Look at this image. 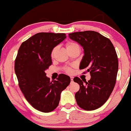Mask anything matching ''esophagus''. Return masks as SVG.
Returning a JSON list of instances; mask_svg holds the SVG:
<instances>
[{
	"instance_id": "34e87169",
	"label": "esophagus",
	"mask_w": 131,
	"mask_h": 131,
	"mask_svg": "<svg viewBox=\"0 0 131 131\" xmlns=\"http://www.w3.org/2000/svg\"><path fill=\"white\" fill-rule=\"evenodd\" d=\"M73 79H74V77H71V82H73Z\"/></svg>"
}]
</instances>
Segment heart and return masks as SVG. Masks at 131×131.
I'll use <instances>...</instances> for the list:
<instances>
[{
  "mask_svg": "<svg viewBox=\"0 0 131 131\" xmlns=\"http://www.w3.org/2000/svg\"><path fill=\"white\" fill-rule=\"evenodd\" d=\"M76 46H78L75 43H73V42H69L67 44V48L68 50H69V49L74 48L76 47ZM57 49H58V46H55V47H54V48L52 49V51H51V57H53V56H54V54H55L56 51H57ZM67 71L68 72H71V69H69V68L67 69Z\"/></svg>",
  "mask_w": 131,
  "mask_h": 131,
  "instance_id": "heart-1",
  "label": "heart"
}]
</instances>
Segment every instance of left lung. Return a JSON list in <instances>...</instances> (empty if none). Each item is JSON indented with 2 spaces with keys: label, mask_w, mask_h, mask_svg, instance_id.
Segmentation results:
<instances>
[{
  "label": "left lung",
  "mask_w": 131,
  "mask_h": 131,
  "mask_svg": "<svg viewBox=\"0 0 131 131\" xmlns=\"http://www.w3.org/2000/svg\"><path fill=\"white\" fill-rule=\"evenodd\" d=\"M69 37L83 48L79 68L86 69L91 77L88 82L74 78L80 85L76 102L83 110H95L105 103L115 86L118 69L116 51L110 39L95 31L72 32Z\"/></svg>",
  "instance_id": "left-lung-1"
}]
</instances>
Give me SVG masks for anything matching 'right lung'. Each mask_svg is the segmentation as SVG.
<instances>
[{
	"instance_id": "right-lung-1",
	"label": "right lung",
	"mask_w": 131,
	"mask_h": 131,
	"mask_svg": "<svg viewBox=\"0 0 131 131\" xmlns=\"http://www.w3.org/2000/svg\"><path fill=\"white\" fill-rule=\"evenodd\" d=\"M66 38L64 33H37L23 42L18 51L14 69L20 89L26 100L39 111L55 110L61 92L71 82L70 77L63 74L50 81L45 72L52 64V49Z\"/></svg>"
}]
</instances>
